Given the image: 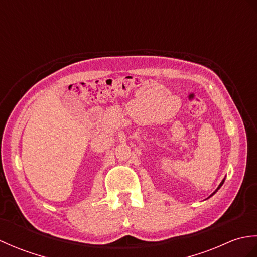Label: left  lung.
I'll return each mask as SVG.
<instances>
[{"label":"left lung","instance_id":"obj_1","mask_svg":"<svg viewBox=\"0 0 257 257\" xmlns=\"http://www.w3.org/2000/svg\"><path fill=\"white\" fill-rule=\"evenodd\" d=\"M224 180H225V179H224ZM224 180H223V181H222V182L220 183V185H219V188H217V189H216V191H217V190H219V189H220V188L222 187V184H223V183H224ZM216 191H215V192H216ZM215 192H214V193H215ZM214 193H213V194H214ZM213 194H212V195H213Z\"/></svg>","mask_w":257,"mask_h":257}]
</instances>
